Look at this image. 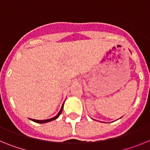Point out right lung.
Listing matches in <instances>:
<instances>
[{"instance_id": "add662e5", "label": "right lung", "mask_w": 150, "mask_h": 150, "mask_svg": "<svg viewBox=\"0 0 150 150\" xmlns=\"http://www.w3.org/2000/svg\"><path fill=\"white\" fill-rule=\"evenodd\" d=\"M64 103H63V104H62V108H61V110H60V111H59V113H58V114L56 115V116H55V117L51 118V119H49V120H34V119H30V120H31V121L34 122H38V123H46V122H49L52 121V120H56L57 118H59V116H60V114H61V113H62V110H63V107H64Z\"/></svg>"}]
</instances>
